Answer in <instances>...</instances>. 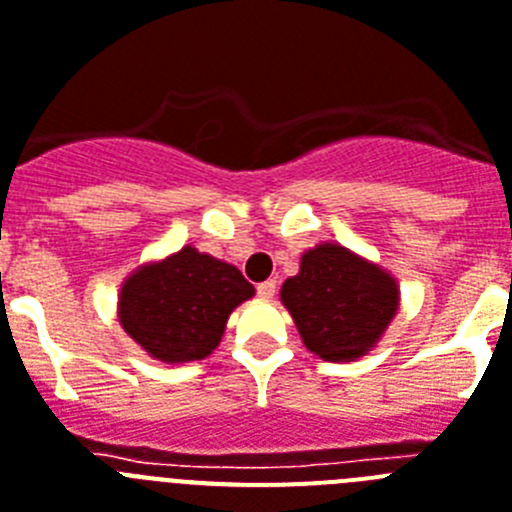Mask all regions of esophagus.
I'll return each instance as SVG.
<instances>
[{
  "label": "esophagus",
  "instance_id": "esophagus-1",
  "mask_svg": "<svg viewBox=\"0 0 512 512\" xmlns=\"http://www.w3.org/2000/svg\"><path fill=\"white\" fill-rule=\"evenodd\" d=\"M275 288H278L275 286V281H262L260 286H257V293H260L262 299H273Z\"/></svg>",
  "mask_w": 512,
  "mask_h": 512
}]
</instances>
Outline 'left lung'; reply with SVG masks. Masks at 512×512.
I'll return each instance as SVG.
<instances>
[{"instance_id":"left-lung-1","label":"left lung","mask_w":512,"mask_h":512,"mask_svg":"<svg viewBox=\"0 0 512 512\" xmlns=\"http://www.w3.org/2000/svg\"><path fill=\"white\" fill-rule=\"evenodd\" d=\"M281 301L306 350L322 361L350 363L376 348L399 309V286L381 265L324 242L301 255Z\"/></svg>"}]
</instances>
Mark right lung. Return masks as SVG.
<instances>
[{"instance_id":"add662e5","label":"right lung","mask_w":512,"mask_h":512,"mask_svg":"<svg viewBox=\"0 0 512 512\" xmlns=\"http://www.w3.org/2000/svg\"><path fill=\"white\" fill-rule=\"evenodd\" d=\"M252 296L255 288L234 265L182 247L128 275L118 293V319L157 361H203L221 342L231 311Z\"/></svg>"}]
</instances>
